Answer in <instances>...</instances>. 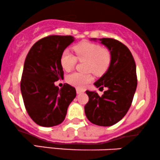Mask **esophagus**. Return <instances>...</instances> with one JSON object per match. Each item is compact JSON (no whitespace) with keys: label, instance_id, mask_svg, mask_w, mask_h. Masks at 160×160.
Returning a JSON list of instances; mask_svg holds the SVG:
<instances>
[{"label":"esophagus","instance_id":"obj_1","mask_svg":"<svg viewBox=\"0 0 160 160\" xmlns=\"http://www.w3.org/2000/svg\"><path fill=\"white\" fill-rule=\"evenodd\" d=\"M76 91H77V93H78V94H81V93L84 92V90H83V89H79V88H78V89H76Z\"/></svg>","mask_w":160,"mask_h":160}]
</instances>
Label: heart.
I'll return each mask as SVG.
<instances>
[{"label": "heart", "mask_w": 160, "mask_h": 160, "mask_svg": "<svg viewBox=\"0 0 160 160\" xmlns=\"http://www.w3.org/2000/svg\"><path fill=\"white\" fill-rule=\"evenodd\" d=\"M74 51L76 56L68 50L62 52L61 59L62 67L66 71H71L79 62H86V71H90L96 76L104 74L109 68L111 62V54L109 49L102 47L96 43L83 41L75 45ZM92 80L90 74H80L74 72L67 77V81L71 85L78 88H82Z\"/></svg>", "instance_id": "heart-1"}]
</instances>
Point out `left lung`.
Wrapping results in <instances>:
<instances>
[{"mask_svg": "<svg viewBox=\"0 0 160 160\" xmlns=\"http://www.w3.org/2000/svg\"><path fill=\"white\" fill-rule=\"evenodd\" d=\"M99 40L111 52V62L107 72L94 84L100 90L104 87L107 90L102 96L86 90L89 102L84 108L86 117L93 124L111 126L122 120L131 106L138 82L136 65L123 43L113 38Z\"/></svg>", "mask_w": 160, "mask_h": 160, "instance_id": "8db88e82", "label": "left lung"}]
</instances>
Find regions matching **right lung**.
I'll return each mask as SVG.
<instances>
[{
    "label": "right lung",
    "instance_id": "obj_1",
    "mask_svg": "<svg viewBox=\"0 0 160 160\" xmlns=\"http://www.w3.org/2000/svg\"><path fill=\"white\" fill-rule=\"evenodd\" d=\"M72 36L49 35L36 42L28 53L21 87L25 109L34 122L44 127L62 123L76 89L65 83L61 89L54 82L64 78L61 56L74 41Z\"/></svg>",
    "mask_w": 160,
    "mask_h": 160
}]
</instances>
